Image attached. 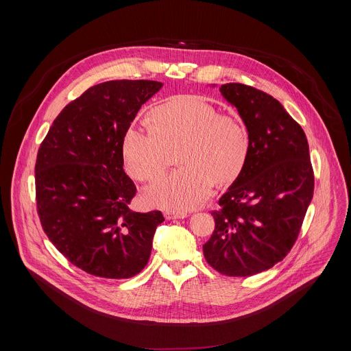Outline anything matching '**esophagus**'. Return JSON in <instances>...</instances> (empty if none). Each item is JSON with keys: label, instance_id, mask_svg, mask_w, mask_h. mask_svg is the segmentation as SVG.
Instances as JSON below:
<instances>
[{"label": "esophagus", "instance_id": "esophagus-1", "mask_svg": "<svg viewBox=\"0 0 351 351\" xmlns=\"http://www.w3.org/2000/svg\"><path fill=\"white\" fill-rule=\"evenodd\" d=\"M186 217H187V214L182 213V211H167L165 213L167 219H182V218H186Z\"/></svg>", "mask_w": 351, "mask_h": 351}]
</instances>
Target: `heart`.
<instances>
[{
    "mask_svg": "<svg viewBox=\"0 0 351 351\" xmlns=\"http://www.w3.org/2000/svg\"><path fill=\"white\" fill-rule=\"evenodd\" d=\"M153 126H132L123 137V161L130 176L152 182L176 160L183 165L144 191L157 208L183 211L202 204L214 184L233 182L244 168L248 133L234 115H223L203 98L186 95L157 107Z\"/></svg>",
    "mask_w": 351,
    "mask_h": 351,
    "instance_id": "obj_1",
    "label": "heart"
}]
</instances>
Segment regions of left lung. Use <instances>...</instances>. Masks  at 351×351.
Returning <instances> with one entry per match:
<instances>
[{"label": "left lung", "mask_w": 351, "mask_h": 351, "mask_svg": "<svg viewBox=\"0 0 351 351\" xmlns=\"http://www.w3.org/2000/svg\"><path fill=\"white\" fill-rule=\"evenodd\" d=\"M248 132L243 171L213 211L203 245L207 263L226 276H252L282 261L294 245L314 194L304 130L272 95L240 83L219 87Z\"/></svg>", "instance_id": "left-lung-1"}]
</instances>
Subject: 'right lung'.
<instances>
[{
  "label": "right lung",
  "mask_w": 351,
  "mask_h": 351,
  "mask_svg": "<svg viewBox=\"0 0 351 351\" xmlns=\"http://www.w3.org/2000/svg\"><path fill=\"white\" fill-rule=\"evenodd\" d=\"M162 83L111 80L87 88L56 118L40 144L37 214L58 252L84 272L128 279L148 263L161 211L129 208L136 195L123 171V137Z\"/></svg>",
  "instance_id": "1"
}]
</instances>
